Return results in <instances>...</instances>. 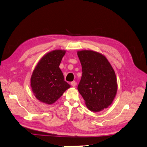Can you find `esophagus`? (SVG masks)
Here are the masks:
<instances>
[{"mask_svg":"<svg viewBox=\"0 0 147 147\" xmlns=\"http://www.w3.org/2000/svg\"><path fill=\"white\" fill-rule=\"evenodd\" d=\"M71 84L72 85V86H73V87H74V86H76V81H72L71 83Z\"/></svg>","mask_w":147,"mask_h":147,"instance_id":"obj_1","label":"esophagus"}]
</instances>
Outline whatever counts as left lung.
I'll return each mask as SVG.
<instances>
[{"label":"left lung","mask_w":147,"mask_h":147,"mask_svg":"<svg viewBox=\"0 0 147 147\" xmlns=\"http://www.w3.org/2000/svg\"><path fill=\"white\" fill-rule=\"evenodd\" d=\"M78 56L82 67L78 90L90 110L100 111L111 104L117 94L115 71L107 58L95 51H78Z\"/></svg>","instance_id":"8db88e82"}]
</instances>
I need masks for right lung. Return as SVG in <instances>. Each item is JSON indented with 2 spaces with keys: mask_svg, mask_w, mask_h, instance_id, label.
I'll use <instances>...</instances> for the list:
<instances>
[{
  "mask_svg": "<svg viewBox=\"0 0 147 147\" xmlns=\"http://www.w3.org/2000/svg\"><path fill=\"white\" fill-rule=\"evenodd\" d=\"M65 51L55 50L47 53L39 61L33 71L30 85L37 100L53 104L71 86L59 67Z\"/></svg>",
  "mask_w": 147,
  "mask_h": 147,
  "instance_id": "right-lung-1",
  "label": "right lung"
}]
</instances>
